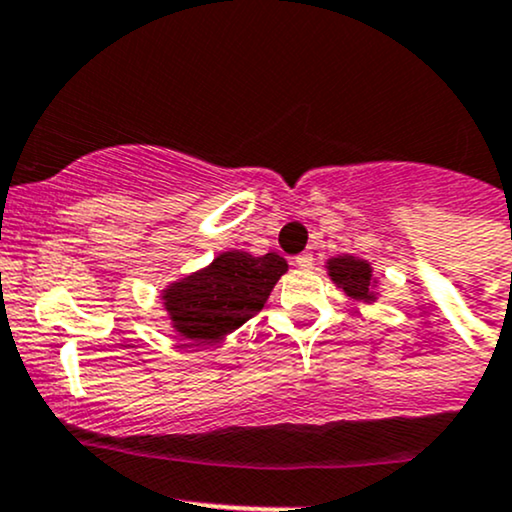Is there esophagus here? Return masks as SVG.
<instances>
[{"label":"esophagus","mask_w":512,"mask_h":512,"mask_svg":"<svg viewBox=\"0 0 512 512\" xmlns=\"http://www.w3.org/2000/svg\"><path fill=\"white\" fill-rule=\"evenodd\" d=\"M294 265L299 267V269H311L313 255H311V252H301V255L294 257Z\"/></svg>","instance_id":"esophagus-1"}]
</instances>
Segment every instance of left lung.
<instances>
[{
	"label": "left lung",
	"instance_id": "8db88e82",
	"mask_svg": "<svg viewBox=\"0 0 512 512\" xmlns=\"http://www.w3.org/2000/svg\"><path fill=\"white\" fill-rule=\"evenodd\" d=\"M330 277L345 291L347 296L357 301H372V267L364 260L355 257H335L328 262Z\"/></svg>",
	"mask_w": 512,
	"mask_h": 512
}]
</instances>
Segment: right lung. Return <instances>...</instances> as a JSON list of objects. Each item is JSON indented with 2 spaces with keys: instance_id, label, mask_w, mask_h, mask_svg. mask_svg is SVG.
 Here are the masks:
<instances>
[{
  "instance_id": "1",
  "label": "right lung",
  "mask_w": 512,
  "mask_h": 512,
  "mask_svg": "<svg viewBox=\"0 0 512 512\" xmlns=\"http://www.w3.org/2000/svg\"><path fill=\"white\" fill-rule=\"evenodd\" d=\"M286 272L277 252L252 257L223 252L209 267L165 291V308L177 333L194 342H216L262 311Z\"/></svg>"
}]
</instances>
